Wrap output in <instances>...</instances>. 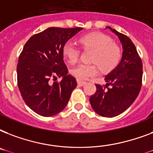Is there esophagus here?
<instances>
[{"mask_svg": "<svg viewBox=\"0 0 153 153\" xmlns=\"http://www.w3.org/2000/svg\"><path fill=\"white\" fill-rule=\"evenodd\" d=\"M77 82H78V85H79V86H83L84 85H86V82L80 81V80H78V81H77Z\"/></svg>", "mask_w": 153, "mask_h": 153, "instance_id": "obj_1", "label": "esophagus"}]
</instances>
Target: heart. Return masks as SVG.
Wrapping results in <instances>:
<instances>
[{
	"mask_svg": "<svg viewBox=\"0 0 153 153\" xmlns=\"http://www.w3.org/2000/svg\"><path fill=\"white\" fill-rule=\"evenodd\" d=\"M83 48L93 49L91 62L94 63H81L71 70V73L79 80H86L98 73L97 64L103 72L114 69L120 62L121 51L120 47L113 42L106 35L95 32L85 35L79 39ZM62 55L70 63H75L79 60L80 49L71 41L66 42L62 47Z\"/></svg>",
	"mask_w": 153,
	"mask_h": 153,
	"instance_id": "b5f03b06",
	"label": "heart"
}]
</instances>
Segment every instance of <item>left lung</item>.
Here are the masks:
<instances>
[{"instance_id":"1","label":"left lung","mask_w":153,"mask_h":153,"mask_svg":"<svg viewBox=\"0 0 153 153\" xmlns=\"http://www.w3.org/2000/svg\"><path fill=\"white\" fill-rule=\"evenodd\" d=\"M117 36L122 45L119 64L105 77L106 84H96L95 94L91 96L93 109L100 116L114 117L126 111L137 98L142 84L143 66L135 45L126 35L106 27Z\"/></svg>"}]
</instances>
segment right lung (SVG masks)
<instances>
[{"label": "right lung", "mask_w": 153, "mask_h": 153, "mask_svg": "<svg viewBox=\"0 0 153 153\" xmlns=\"http://www.w3.org/2000/svg\"><path fill=\"white\" fill-rule=\"evenodd\" d=\"M82 27H48L32 36L18 59L17 85L23 99L35 113L51 117L64 109L76 79L68 74L62 47ZM62 76L59 83L54 82Z\"/></svg>", "instance_id": "add662e5"}]
</instances>
